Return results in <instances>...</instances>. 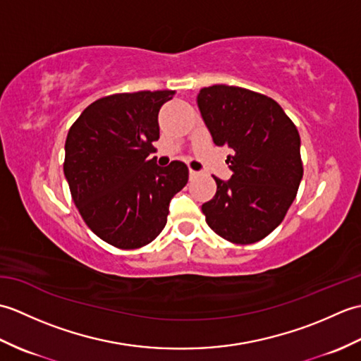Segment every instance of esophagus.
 Returning a JSON list of instances; mask_svg holds the SVG:
<instances>
[{
	"label": "esophagus",
	"mask_w": 361,
	"mask_h": 361,
	"mask_svg": "<svg viewBox=\"0 0 361 361\" xmlns=\"http://www.w3.org/2000/svg\"><path fill=\"white\" fill-rule=\"evenodd\" d=\"M198 173H200V172L194 171V169H189V176H190V178H195V176H198Z\"/></svg>",
	"instance_id": "34e87169"
}]
</instances>
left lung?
<instances>
[{
    "label": "left lung",
    "instance_id": "8db88e82",
    "mask_svg": "<svg viewBox=\"0 0 361 361\" xmlns=\"http://www.w3.org/2000/svg\"><path fill=\"white\" fill-rule=\"evenodd\" d=\"M212 141L228 147L231 178H216L217 192L203 203L206 224L224 239L248 245L286 217L302 180L301 137L271 97L240 87L212 85L197 96Z\"/></svg>",
    "mask_w": 361,
    "mask_h": 361
}]
</instances>
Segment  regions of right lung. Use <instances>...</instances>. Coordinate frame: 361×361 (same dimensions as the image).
Listing matches in <instances>:
<instances>
[{
  "mask_svg": "<svg viewBox=\"0 0 361 361\" xmlns=\"http://www.w3.org/2000/svg\"><path fill=\"white\" fill-rule=\"evenodd\" d=\"M175 91L111 94L88 105L65 142V178L82 219L122 250L141 248L163 231L172 197L186 186L188 166L149 159L159 109Z\"/></svg>",
  "mask_w": 361,
  "mask_h": 361,
  "instance_id": "right-lung-1",
  "label": "right lung"
}]
</instances>
